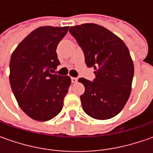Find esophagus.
I'll return each mask as SVG.
<instances>
[{
  "label": "esophagus",
  "instance_id": "1",
  "mask_svg": "<svg viewBox=\"0 0 153 153\" xmlns=\"http://www.w3.org/2000/svg\"><path fill=\"white\" fill-rule=\"evenodd\" d=\"M71 82H73V83H76L77 82V78L76 77H71Z\"/></svg>",
  "mask_w": 153,
  "mask_h": 153
}]
</instances>
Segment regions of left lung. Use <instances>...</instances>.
Segmentation results:
<instances>
[{"mask_svg":"<svg viewBox=\"0 0 153 153\" xmlns=\"http://www.w3.org/2000/svg\"><path fill=\"white\" fill-rule=\"evenodd\" d=\"M69 31L83 52L87 66L94 68L93 81L78 80L85 87L80 96L83 111L99 120L113 117L131 92L134 64L129 51L118 36L95 24L72 26Z\"/></svg>","mask_w":153,"mask_h":153,"instance_id":"8db88e82","label":"left lung"}]
</instances>
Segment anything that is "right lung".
<instances>
[{"instance_id":"add662e5","label":"right lung","mask_w":153,"mask_h":153,"mask_svg":"<svg viewBox=\"0 0 153 153\" xmlns=\"http://www.w3.org/2000/svg\"><path fill=\"white\" fill-rule=\"evenodd\" d=\"M68 29L40 27L29 34L11 56L10 85L20 108L32 119L50 120L63 108L71 78L52 72L60 65L56 48Z\"/></svg>"}]
</instances>
